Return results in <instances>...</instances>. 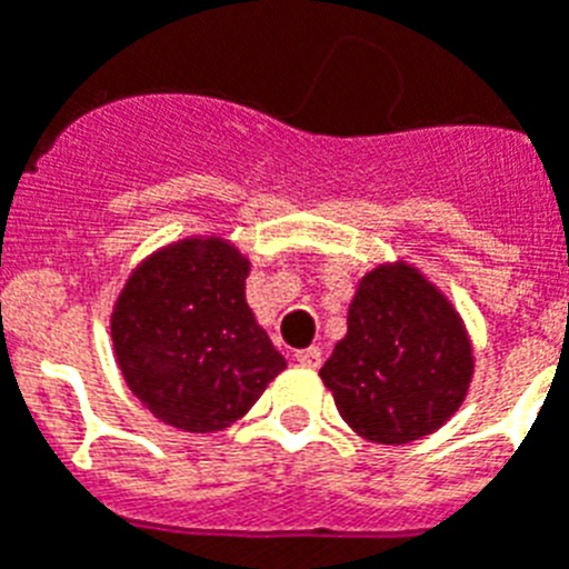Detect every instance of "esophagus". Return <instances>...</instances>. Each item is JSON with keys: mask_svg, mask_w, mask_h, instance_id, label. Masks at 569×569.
<instances>
[{"mask_svg": "<svg viewBox=\"0 0 569 569\" xmlns=\"http://www.w3.org/2000/svg\"><path fill=\"white\" fill-rule=\"evenodd\" d=\"M296 360L302 366H311V369H317L319 363H322V351L317 349V346H311V349H299L296 351Z\"/></svg>", "mask_w": 569, "mask_h": 569, "instance_id": "34e87169", "label": "esophagus"}]
</instances>
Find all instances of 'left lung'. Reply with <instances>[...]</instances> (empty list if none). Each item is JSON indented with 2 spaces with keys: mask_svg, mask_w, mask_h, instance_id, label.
I'll return each instance as SVG.
<instances>
[{
  "mask_svg": "<svg viewBox=\"0 0 569 569\" xmlns=\"http://www.w3.org/2000/svg\"><path fill=\"white\" fill-rule=\"evenodd\" d=\"M471 372V342L448 299L419 270L383 264L360 281L349 331L319 378L360 436L407 445L459 410Z\"/></svg>",
  "mask_w": 569,
  "mask_h": 569,
  "instance_id": "left-lung-1",
  "label": "left lung"
}]
</instances>
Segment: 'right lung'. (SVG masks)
<instances>
[{
	"mask_svg": "<svg viewBox=\"0 0 569 569\" xmlns=\"http://www.w3.org/2000/svg\"><path fill=\"white\" fill-rule=\"evenodd\" d=\"M250 261L223 238L171 243L136 267L112 311L127 387L166 425L214 433L241 419L284 369L252 317Z\"/></svg>",
	"mask_w": 569,
	"mask_h": 569,
	"instance_id": "add662e5",
	"label": "right lung"
}]
</instances>
